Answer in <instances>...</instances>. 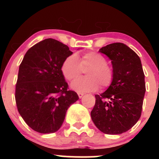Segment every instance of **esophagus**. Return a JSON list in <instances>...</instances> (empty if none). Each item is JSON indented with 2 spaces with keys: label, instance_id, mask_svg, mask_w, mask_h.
Here are the masks:
<instances>
[{
  "label": "esophagus",
  "instance_id": "34e87169",
  "mask_svg": "<svg viewBox=\"0 0 159 159\" xmlns=\"http://www.w3.org/2000/svg\"><path fill=\"white\" fill-rule=\"evenodd\" d=\"M84 93H81V92H78V97L79 98H81L82 96H84Z\"/></svg>",
  "mask_w": 159,
  "mask_h": 159
}]
</instances>
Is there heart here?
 Returning a JSON list of instances; mask_svg holds the SVG:
<instances>
[{"instance_id": "1", "label": "heart", "mask_w": 159, "mask_h": 159, "mask_svg": "<svg viewBox=\"0 0 159 159\" xmlns=\"http://www.w3.org/2000/svg\"><path fill=\"white\" fill-rule=\"evenodd\" d=\"M86 70V77L72 82L71 87L78 92L95 91L101 86L107 88L111 85L114 78L113 67L107 63L106 58L98 52H90L84 54L78 59L75 54L67 57L61 66V71L67 81H72L80 75L83 68Z\"/></svg>"}]
</instances>
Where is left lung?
Wrapping results in <instances>:
<instances>
[{"instance_id":"8db88e82","label":"left lung","mask_w":159,"mask_h":159,"mask_svg":"<svg viewBox=\"0 0 159 159\" xmlns=\"http://www.w3.org/2000/svg\"><path fill=\"white\" fill-rule=\"evenodd\" d=\"M111 60L114 81L108 89L95 95L91 118L101 132L119 134L127 132L140 119L146 92L140 57L123 43H115L100 48Z\"/></svg>"}]
</instances>
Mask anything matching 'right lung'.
Wrapping results in <instances>:
<instances>
[{"instance_id": "1", "label": "right lung", "mask_w": 159, "mask_h": 159, "mask_svg": "<svg viewBox=\"0 0 159 159\" xmlns=\"http://www.w3.org/2000/svg\"><path fill=\"white\" fill-rule=\"evenodd\" d=\"M72 54L66 45L46 39L29 49L19 66L16 106L25 123L36 132H57L67 109L79 98L69 90L61 71L63 62Z\"/></svg>"}]
</instances>
